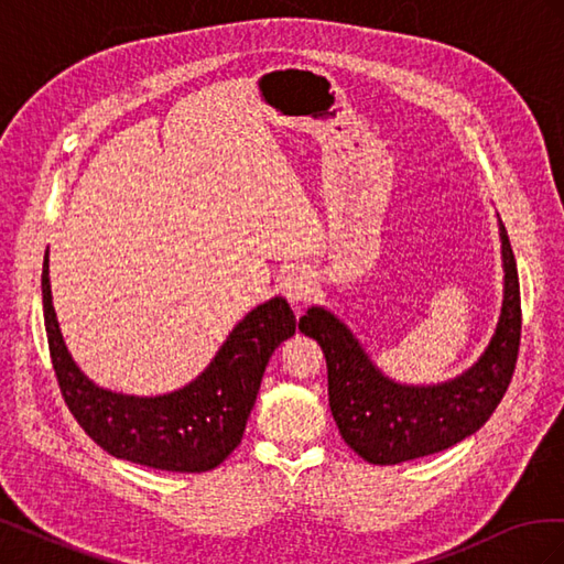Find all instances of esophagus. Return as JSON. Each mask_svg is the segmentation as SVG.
I'll use <instances>...</instances> for the list:
<instances>
[{
	"mask_svg": "<svg viewBox=\"0 0 564 564\" xmlns=\"http://www.w3.org/2000/svg\"><path fill=\"white\" fill-rule=\"evenodd\" d=\"M282 292L284 296L292 301V303H301V301H308L311 294L315 292V278L311 275V270L305 268H292L282 278Z\"/></svg>",
	"mask_w": 564,
	"mask_h": 564,
	"instance_id": "34e87169",
	"label": "esophagus"
}]
</instances>
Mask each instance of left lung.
I'll use <instances>...</instances> for the list:
<instances>
[{
  "label": "left lung",
  "instance_id": "1",
  "mask_svg": "<svg viewBox=\"0 0 564 564\" xmlns=\"http://www.w3.org/2000/svg\"><path fill=\"white\" fill-rule=\"evenodd\" d=\"M503 305L489 346L460 377L435 386H404L369 360L360 340L327 308L313 305L299 329L327 357L329 406L346 445L369 464L395 466L437 454L477 433L503 400L520 350V282L499 218Z\"/></svg>",
  "mask_w": 564,
  "mask_h": 564
}]
</instances>
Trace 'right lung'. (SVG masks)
I'll use <instances>...</instances> for the list:
<instances>
[{"instance_id":"1","label":"right lung","mask_w":564,"mask_h":564,"mask_svg":"<svg viewBox=\"0 0 564 564\" xmlns=\"http://www.w3.org/2000/svg\"><path fill=\"white\" fill-rule=\"evenodd\" d=\"M42 305L51 362L63 400L77 423L108 454L158 470L204 473L240 445L270 355L294 336L296 317L282 296L242 319L195 381L158 398L98 388L67 352L51 301L48 251L42 270Z\"/></svg>"}]
</instances>
